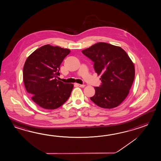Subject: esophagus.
Wrapping results in <instances>:
<instances>
[{"label":"esophagus","instance_id":"esophagus-1","mask_svg":"<svg viewBox=\"0 0 161 161\" xmlns=\"http://www.w3.org/2000/svg\"><path fill=\"white\" fill-rule=\"evenodd\" d=\"M77 86H79L80 87H81V88H83V87H84L85 86V85L84 84H75Z\"/></svg>","mask_w":161,"mask_h":161}]
</instances>
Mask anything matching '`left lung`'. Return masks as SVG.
Here are the masks:
<instances>
[{"label": "left lung", "instance_id": "obj_1", "mask_svg": "<svg viewBox=\"0 0 161 161\" xmlns=\"http://www.w3.org/2000/svg\"><path fill=\"white\" fill-rule=\"evenodd\" d=\"M82 53L94 62L102 84L95 86V94L90 99L104 108L117 107L125 100L135 79V66L128 54L120 47L98 43L82 50Z\"/></svg>", "mask_w": 161, "mask_h": 161}]
</instances>
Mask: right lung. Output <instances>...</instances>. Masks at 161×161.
Returning <instances> with one entry per match:
<instances>
[{
	"instance_id": "1",
	"label": "right lung",
	"mask_w": 161,
	"mask_h": 161,
	"mask_svg": "<svg viewBox=\"0 0 161 161\" xmlns=\"http://www.w3.org/2000/svg\"><path fill=\"white\" fill-rule=\"evenodd\" d=\"M70 52L47 44L35 50L25 61L23 69L25 88L32 100L43 108H57L70 96L73 84L57 79L61 63Z\"/></svg>"
}]
</instances>
